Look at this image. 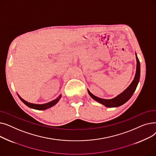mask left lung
<instances>
[{"instance_id":"8db88e82","label":"left lung","mask_w":156,"mask_h":156,"mask_svg":"<svg viewBox=\"0 0 156 156\" xmlns=\"http://www.w3.org/2000/svg\"><path fill=\"white\" fill-rule=\"evenodd\" d=\"M136 70L135 78L133 80L132 83L129 85V86L121 94L118 95L117 97L113 98L112 99H104L95 96L88 90V92L89 95H90V97L95 101L99 102V103L104 105L105 106H106V107H108V108L118 107V106H120L122 104H124L125 102H126L130 98L132 97L133 93L135 92L136 88L139 82V80H140V64L136 54Z\"/></svg>"}]
</instances>
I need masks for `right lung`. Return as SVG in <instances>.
Here are the masks:
<instances>
[{
	"label": "right lung",
	"instance_id": "obj_1",
	"mask_svg": "<svg viewBox=\"0 0 156 156\" xmlns=\"http://www.w3.org/2000/svg\"><path fill=\"white\" fill-rule=\"evenodd\" d=\"M18 97H20V99H21V101L25 104L27 105L28 107L30 108H32V109H37V110H45V109H47L49 108L52 107V106L54 105L57 102L59 101V100L60 99V98L61 97V95H60L59 96V97H57L56 99L50 102H48L47 104H32V103H30V102H27L26 101L23 100L22 98L18 95Z\"/></svg>",
	"mask_w": 156,
	"mask_h": 156
}]
</instances>
